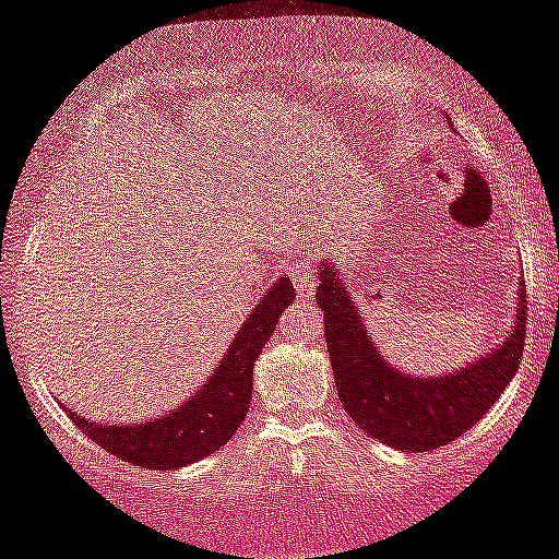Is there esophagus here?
<instances>
[{
    "label": "esophagus",
    "mask_w": 559,
    "mask_h": 559,
    "mask_svg": "<svg viewBox=\"0 0 559 559\" xmlns=\"http://www.w3.org/2000/svg\"><path fill=\"white\" fill-rule=\"evenodd\" d=\"M289 275H292L294 289H297L299 297L308 299V297H312V294H316L318 270H316V265H312L310 257H305V254L299 257V260L289 267Z\"/></svg>",
    "instance_id": "34e87169"
}]
</instances>
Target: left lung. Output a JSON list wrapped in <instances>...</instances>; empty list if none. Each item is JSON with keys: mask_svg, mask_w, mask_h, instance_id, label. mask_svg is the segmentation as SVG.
I'll use <instances>...</instances> for the list:
<instances>
[{"mask_svg": "<svg viewBox=\"0 0 559 559\" xmlns=\"http://www.w3.org/2000/svg\"><path fill=\"white\" fill-rule=\"evenodd\" d=\"M316 302L323 310L336 392L349 419L395 451H432L449 445L480 421L512 382L525 345V289L518 286L514 323L490 353L438 377L395 369L373 345L353 294L334 262H318Z\"/></svg>", "mask_w": 559, "mask_h": 559, "instance_id": "1", "label": "left lung"}]
</instances>
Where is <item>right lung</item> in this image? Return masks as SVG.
Returning a JSON list of instances; mask_svg holds the SVG:
<instances>
[{
  "label": "right lung",
  "instance_id": "right-lung-1",
  "mask_svg": "<svg viewBox=\"0 0 559 559\" xmlns=\"http://www.w3.org/2000/svg\"><path fill=\"white\" fill-rule=\"evenodd\" d=\"M294 302V286L281 275L262 294L260 305L249 312L243 326L233 336L228 353L223 355L204 388L188 395L180 406L151 421H124L106 425L84 416H69L90 440L103 445L116 459L145 469H180L199 459L210 456L233 438L241 421L247 419L251 401V377L254 360L278 326L281 312Z\"/></svg>",
  "mask_w": 559,
  "mask_h": 559
}]
</instances>
